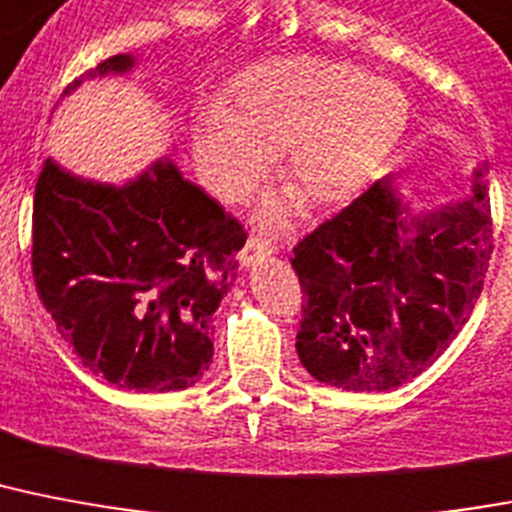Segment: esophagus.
<instances>
[{
    "label": "esophagus",
    "instance_id": "1",
    "mask_svg": "<svg viewBox=\"0 0 512 512\" xmlns=\"http://www.w3.org/2000/svg\"><path fill=\"white\" fill-rule=\"evenodd\" d=\"M270 255H273V247H270L268 242L257 239V236H249L244 249L239 252V263H242V268H249V265L260 263V260H265V257Z\"/></svg>",
    "mask_w": 512,
    "mask_h": 512
}]
</instances>
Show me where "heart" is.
I'll list each match as a JSON object with an SVG mask.
<instances>
[{
    "mask_svg": "<svg viewBox=\"0 0 512 512\" xmlns=\"http://www.w3.org/2000/svg\"><path fill=\"white\" fill-rule=\"evenodd\" d=\"M407 123L394 83L331 60H278L236 83L231 110L210 107L194 126V160L223 202H247L284 152L281 178L310 207L357 197ZM289 205L263 213L268 223Z\"/></svg>",
    "mask_w": 512,
    "mask_h": 512,
    "instance_id": "b5f03b06",
    "label": "heart"
}]
</instances>
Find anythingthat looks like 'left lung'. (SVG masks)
Returning <instances> with one entry per match:
<instances>
[{
  "label": "left lung",
  "instance_id": "obj_1",
  "mask_svg": "<svg viewBox=\"0 0 512 512\" xmlns=\"http://www.w3.org/2000/svg\"><path fill=\"white\" fill-rule=\"evenodd\" d=\"M486 162L473 194L410 215L381 178L294 247L302 286L297 355L347 392H386L423 373L471 315L492 257Z\"/></svg>",
  "mask_w": 512,
  "mask_h": 512
}]
</instances>
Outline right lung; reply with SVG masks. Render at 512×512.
Returning a JSON list of instances; mask_svg holds the SVG:
<instances>
[{"label": "right lung", "mask_w": 512, "mask_h": 512, "mask_svg": "<svg viewBox=\"0 0 512 512\" xmlns=\"http://www.w3.org/2000/svg\"><path fill=\"white\" fill-rule=\"evenodd\" d=\"M134 65L115 54L83 78ZM244 242L242 223L168 157L120 186L47 157L36 181V292L81 363L120 389L178 392L205 376L213 313L234 286Z\"/></svg>", "instance_id": "add662e5"}]
</instances>
